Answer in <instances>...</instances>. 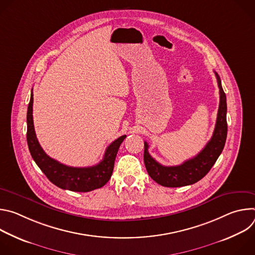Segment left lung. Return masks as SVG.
Listing matches in <instances>:
<instances>
[{
    "label": "left lung",
    "mask_w": 255,
    "mask_h": 255,
    "mask_svg": "<svg viewBox=\"0 0 255 255\" xmlns=\"http://www.w3.org/2000/svg\"><path fill=\"white\" fill-rule=\"evenodd\" d=\"M220 92V104L218 110L215 130L211 140L204 149L195 157L180 165L164 166L158 163L148 152V144L144 142V163L150 177L157 184L167 188H177L193 185L202 179L220 156L227 137V104L221 80L215 71Z\"/></svg>",
    "instance_id": "8db88e82"
}]
</instances>
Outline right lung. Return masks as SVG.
Listing matches in <instances>:
<instances>
[{"label":"right lung","mask_w":255,"mask_h":255,"mask_svg":"<svg viewBox=\"0 0 255 255\" xmlns=\"http://www.w3.org/2000/svg\"><path fill=\"white\" fill-rule=\"evenodd\" d=\"M33 92L27 111V143L32 158L56 187L72 192H91L105 186L110 179L115 158L126 135L113 141L106 149L104 158L98 164L89 167H72L49 157L36 137L33 124Z\"/></svg>","instance_id":"right-lung-1"}]
</instances>
